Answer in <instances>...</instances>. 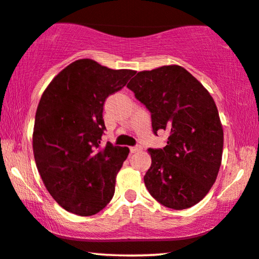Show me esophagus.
Wrapping results in <instances>:
<instances>
[{"mask_svg":"<svg viewBox=\"0 0 259 259\" xmlns=\"http://www.w3.org/2000/svg\"><path fill=\"white\" fill-rule=\"evenodd\" d=\"M140 150H142L141 145H135V147H130V152H131V154H134V152L140 151Z\"/></svg>","mask_w":259,"mask_h":259,"instance_id":"1","label":"esophagus"}]
</instances>
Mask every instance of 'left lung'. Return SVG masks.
Instances as JSON below:
<instances>
[{"label":"left lung","mask_w":259,"mask_h":259,"mask_svg":"<svg viewBox=\"0 0 259 259\" xmlns=\"http://www.w3.org/2000/svg\"><path fill=\"white\" fill-rule=\"evenodd\" d=\"M126 87L150 111L154 134L169 133L164 148L148 149V191L170 209L195 205L213 185L222 162L223 129L213 98L180 65L141 71Z\"/></svg>","instance_id":"1"}]
</instances>
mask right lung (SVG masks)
<instances>
[{
	"label": "right lung",
	"instance_id": "1",
	"mask_svg": "<svg viewBox=\"0 0 259 259\" xmlns=\"http://www.w3.org/2000/svg\"><path fill=\"white\" fill-rule=\"evenodd\" d=\"M135 74L83 58L63 69L42 95L32 134L35 162L47 190L69 212L92 216L115 194L129 149L101 145L103 107Z\"/></svg>",
	"mask_w": 259,
	"mask_h": 259
}]
</instances>
